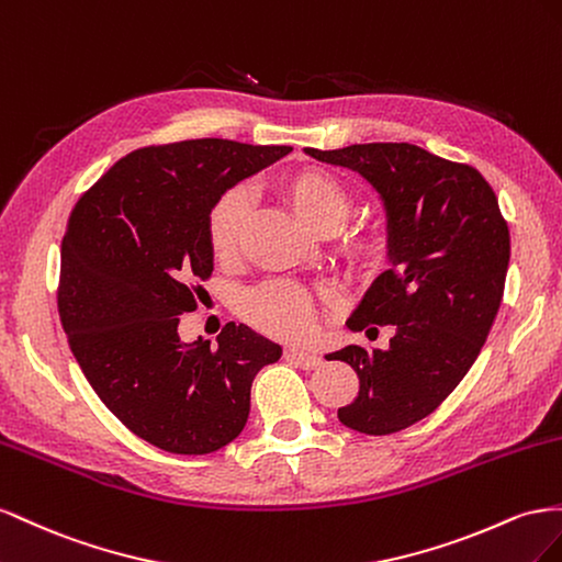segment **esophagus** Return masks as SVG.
Segmentation results:
<instances>
[{"label": "esophagus", "mask_w": 562, "mask_h": 562, "mask_svg": "<svg viewBox=\"0 0 562 562\" xmlns=\"http://www.w3.org/2000/svg\"><path fill=\"white\" fill-rule=\"evenodd\" d=\"M286 362H292L301 370H317L319 364H323V358L317 356V352H308V350H299V348H290L284 352Z\"/></svg>", "instance_id": "1"}]
</instances>
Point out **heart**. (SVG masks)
<instances>
[{
    "label": "heart",
    "mask_w": 562,
    "mask_h": 562,
    "mask_svg": "<svg viewBox=\"0 0 562 562\" xmlns=\"http://www.w3.org/2000/svg\"><path fill=\"white\" fill-rule=\"evenodd\" d=\"M278 192L292 214L311 231L327 235L341 226L350 212V192L334 173L319 167H299L282 173ZM247 218V195L231 188L206 212V245L218 263H231L239 254ZM393 235L383 218H362L336 233V251L350 276L372 280L391 259ZM315 299L294 282H268L239 301V313L249 325L278 339H299L315 319Z\"/></svg>",
    "instance_id": "b5f03b06"
}]
</instances>
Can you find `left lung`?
Masks as SVG:
<instances>
[{"mask_svg":"<svg viewBox=\"0 0 562 562\" xmlns=\"http://www.w3.org/2000/svg\"><path fill=\"white\" fill-rule=\"evenodd\" d=\"M306 153L364 176L386 206L393 268L374 280L348 327L372 334V325H393L391 348L346 346L327 360L348 362L360 379L339 422L389 436L436 412L483 350L504 299L508 223L475 167L412 143Z\"/></svg>","mask_w":562,"mask_h":562,"instance_id":"1","label":"left lung"}]
</instances>
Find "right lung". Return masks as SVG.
<instances>
[{
    "label": "right lung",
    "instance_id": "1",
    "mask_svg": "<svg viewBox=\"0 0 562 562\" xmlns=\"http://www.w3.org/2000/svg\"><path fill=\"white\" fill-rule=\"evenodd\" d=\"M290 150L228 138L138 148L72 206L60 245V325L103 405L159 450L210 454L233 442L256 372L282 356L247 325L228 323L212 348L183 344L179 323L214 270L210 206Z\"/></svg>",
    "mask_w": 562,
    "mask_h": 562
}]
</instances>
